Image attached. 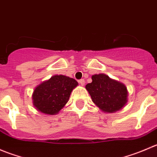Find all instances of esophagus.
I'll use <instances>...</instances> for the list:
<instances>
[{
    "label": "esophagus",
    "mask_w": 157,
    "mask_h": 157,
    "mask_svg": "<svg viewBox=\"0 0 157 157\" xmlns=\"http://www.w3.org/2000/svg\"><path fill=\"white\" fill-rule=\"evenodd\" d=\"M79 83H80V85H82V86H83V85L85 84V80H83V79H81V80H79Z\"/></svg>",
    "instance_id": "esophagus-1"
}]
</instances>
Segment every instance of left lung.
Returning a JSON list of instances; mask_svg holds the SVG:
<instances>
[{"instance_id":"1","label":"left lung","mask_w":157,"mask_h":157,"mask_svg":"<svg viewBox=\"0 0 157 157\" xmlns=\"http://www.w3.org/2000/svg\"><path fill=\"white\" fill-rule=\"evenodd\" d=\"M92 83L86 85V89L93 102L101 110L112 113L125 105L128 90L124 84L103 74L92 76Z\"/></svg>"}]
</instances>
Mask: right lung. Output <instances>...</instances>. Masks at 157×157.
Wrapping results in <instances>:
<instances>
[{"label":"right lung","instance_id":"obj_1","mask_svg":"<svg viewBox=\"0 0 157 157\" xmlns=\"http://www.w3.org/2000/svg\"><path fill=\"white\" fill-rule=\"evenodd\" d=\"M78 85L74 79L55 75L35 89L33 94L34 106L42 113L55 115L68 101L71 91Z\"/></svg>","mask_w":157,"mask_h":157}]
</instances>
